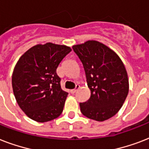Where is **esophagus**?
Wrapping results in <instances>:
<instances>
[{
  "instance_id": "esophagus-1",
  "label": "esophagus",
  "mask_w": 149,
  "mask_h": 149,
  "mask_svg": "<svg viewBox=\"0 0 149 149\" xmlns=\"http://www.w3.org/2000/svg\"><path fill=\"white\" fill-rule=\"evenodd\" d=\"M79 87H80V86H79V85H77V86H76V88L73 89V90H71V91H70V93H72V94H74V93H76V92H77V91H78V90H79Z\"/></svg>"
}]
</instances>
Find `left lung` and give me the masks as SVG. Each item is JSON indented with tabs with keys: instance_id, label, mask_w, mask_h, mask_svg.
<instances>
[{
	"instance_id": "left-lung-1",
	"label": "left lung",
	"mask_w": 149,
	"mask_h": 149,
	"mask_svg": "<svg viewBox=\"0 0 149 149\" xmlns=\"http://www.w3.org/2000/svg\"><path fill=\"white\" fill-rule=\"evenodd\" d=\"M84 65L91 97L79 104L82 113L97 121L112 118L129 91L127 70L118 54L104 43L89 40L72 46Z\"/></svg>"
}]
</instances>
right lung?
<instances>
[{
	"label": "right lung",
	"instance_id": "obj_1",
	"mask_svg": "<svg viewBox=\"0 0 149 149\" xmlns=\"http://www.w3.org/2000/svg\"><path fill=\"white\" fill-rule=\"evenodd\" d=\"M71 50L65 45L38 44L17 60L12 73L13 92L29 118L44 123L62 113L68 93L61 89L56 69Z\"/></svg>",
	"mask_w": 149,
	"mask_h": 149
}]
</instances>
